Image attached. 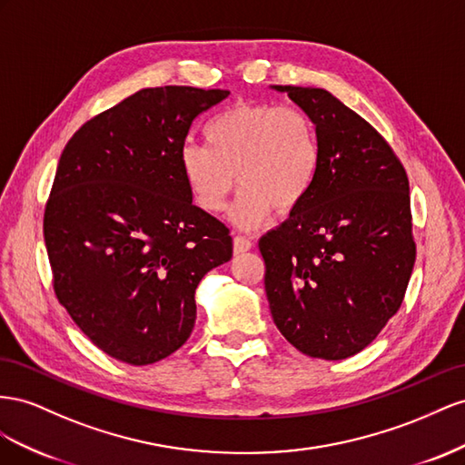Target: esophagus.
I'll return each mask as SVG.
<instances>
[{
    "label": "esophagus",
    "instance_id": "34e87169",
    "mask_svg": "<svg viewBox=\"0 0 465 465\" xmlns=\"http://www.w3.org/2000/svg\"><path fill=\"white\" fill-rule=\"evenodd\" d=\"M251 247H253V242H251L249 237L233 235V251H235V253H245V251H249Z\"/></svg>",
    "mask_w": 465,
    "mask_h": 465
}]
</instances>
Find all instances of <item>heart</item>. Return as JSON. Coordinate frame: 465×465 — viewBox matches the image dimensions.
I'll return each mask as SVG.
<instances>
[{
  "label": "heart",
  "mask_w": 465,
  "mask_h": 465,
  "mask_svg": "<svg viewBox=\"0 0 465 465\" xmlns=\"http://www.w3.org/2000/svg\"><path fill=\"white\" fill-rule=\"evenodd\" d=\"M204 140L181 145V177L206 212L223 208L237 177L242 187L230 220L243 230L267 222L274 208L281 214L296 210L320 169L315 126L294 104L235 103L210 118Z\"/></svg>",
  "instance_id": "b5f03b06"
}]
</instances>
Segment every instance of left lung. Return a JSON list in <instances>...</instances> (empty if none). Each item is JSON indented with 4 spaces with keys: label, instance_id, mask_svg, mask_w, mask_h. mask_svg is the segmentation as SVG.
Returning <instances> with one entry per match:
<instances>
[{
    "label": "left lung",
    "instance_id": "1",
    "mask_svg": "<svg viewBox=\"0 0 465 465\" xmlns=\"http://www.w3.org/2000/svg\"><path fill=\"white\" fill-rule=\"evenodd\" d=\"M306 113L320 169L290 218L261 237L272 320L312 358L366 349L400 310L415 264L409 181L388 142L320 87L272 85Z\"/></svg>",
    "mask_w": 465,
    "mask_h": 465
}]
</instances>
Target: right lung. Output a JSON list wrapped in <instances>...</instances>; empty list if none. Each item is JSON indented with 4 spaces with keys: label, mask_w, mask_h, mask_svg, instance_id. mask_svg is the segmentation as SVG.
I'll list each match as a JSON object with an SVG mask.
<instances>
[{
    "label": "right lung",
    "mask_w": 465,
    "mask_h": 465,
    "mask_svg": "<svg viewBox=\"0 0 465 465\" xmlns=\"http://www.w3.org/2000/svg\"><path fill=\"white\" fill-rule=\"evenodd\" d=\"M223 89L150 87L79 128L45 210L54 292L89 341L145 366L193 333L194 292L232 259V235L193 204L179 150Z\"/></svg>",
    "instance_id": "1"
}]
</instances>
